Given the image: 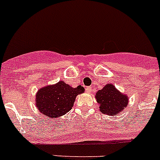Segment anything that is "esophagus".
<instances>
[{"mask_svg": "<svg viewBox=\"0 0 160 160\" xmlns=\"http://www.w3.org/2000/svg\"><path fill=\"white\" fill-rule=\"evenodd\" d=\"M85 90H86L87 93H90V92H91V87H87Z\"/></svg>", "mask_w": 160, "mask_h": 160, "instance_id": "esophagus-1", "label": "esophagus"}]
</instances>
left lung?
<instances>
[{
  "label": "left lung",
  "mask_w": 160,
  "mask_h": 160,
  "mask_svg": "<svg viewBox=\"0 0 160 160\" xmlns=\"http://www.w3.org/2000/svg\"><path fill=\"white\" fill-rule=\"evenodd\" d=\"M102 113L113 117L123 112L128 104V96L120 92L112 84H107L95 94Z\"/></svg>",
  "instance_id": "1"
}]
</instances>
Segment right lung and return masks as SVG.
I'll return each instance as SVG.
<instances>
[{"label":"right lung","mask_w":160,"mask_h":160,"mask_svg":"<svg viewBox=\"0 0 160 160\" xmlns=\"http://www.w3.org/2000/svg\"><path fill=\"white\" fill-rule=\"evenodd\" d=\"M83 93L84 88L81 85L74 88L61 80L38 89L35 104L44 116L48 118H60L72 108L76 96Z\"/></svg>","instance_id":"1"}]
</instances>
